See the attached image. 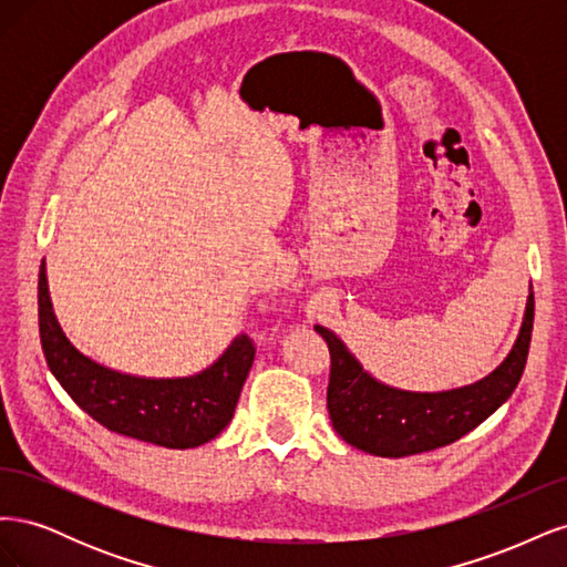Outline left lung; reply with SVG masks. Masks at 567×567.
<instances>
[{"mask_svg": "<svg viewBox=\"0 0 567 567\" xmlns=\"http://www.w3.org/2000/svg\"><path fill=\"white\" fill-rule=\"evenodd\" d=\"M532 321L535 296L529 290L518 340L504 364L483 381L447 392L388 388L371 379L336 333L315 326L331 352L326 406L336 433L357 450L388 458L431 452L456 442L494 414L516 390L527 362Z\"/></svg>", "mask_w": 567, "mask_h": 567, "instance_id": "1", "label": "left lung"}]
</instances>
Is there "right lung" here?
<instances>
[{
    "instance_id": "add662e5",
    "label": "right lung",
    "mask_w": 567,
    "mask_h": 567,
    "mask_svg": "<svg viewBox=\"0 0 567 567\" xmlns=\"http://www.w3.org/2000/svg\"><path fill=\"white\" fill-rule=\"evenodd\" d=\"M38 307L49 371L84 414L109 431L167 450H188L210 442L229 425L255 359L246 333L234 338L210 369L188 379H140L101 367L71 346L51 310L44 262Z\"/></svg>"
}]
</instances>
